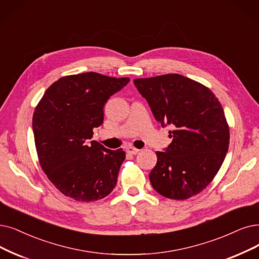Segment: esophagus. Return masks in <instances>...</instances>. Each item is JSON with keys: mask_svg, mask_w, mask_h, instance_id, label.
<instances>
[{"mask_svg": "<svg viewBox=\"0 0 259 259\" xmlns=\"http://www.w3.org/2000/svg\"><path fill=\"white\" fill-rule=\"evenodd\" d=\"M126 152L128 154H132V155H136L137 153H139V150L136 149V148H133V147H127L126 148Z\"/></svg>", "mask_w": 259, "mask_h": 259, "instance_id": "1", "label": "esophagus"}]
</instances>
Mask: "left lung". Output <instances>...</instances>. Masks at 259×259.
Masks as SVG:
<instances>
[{
	"mask_svg": "<svg viewBox=\"0 0 259 259\" xmlns=\"http://www.w3.org/2000/svg\"><path fill=\"white\" fill-rule=\"evenodd\" d=\"M161 125L170 124L172 142L156 152L157 163L149 178L164 198L187 200L200 193L220 170L230 144V126L213 92L181 74L136 78Z\"/></svg>",
	"mask_w": 259,
	"mask_h": 259,
	"instance_id": "8db88e82",
	"label": "left lung"
}]
</instances>
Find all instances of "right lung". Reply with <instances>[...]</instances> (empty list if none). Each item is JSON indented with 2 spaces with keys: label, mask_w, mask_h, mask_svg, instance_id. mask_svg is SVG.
<instances>
[{
  "label": "right lung",
  "mask_w": 259,
  "mask_h": 259,
  "mask_svg": "<svg viewBox=\"0 0 259 259\" xmlns=\"http://www.w3.org/2000/svg\"><path fill=\"white\" fill-rule=\"evenodd\" d=\"M130 81L96 72L66 75L54 81L33 115L41 169L56 189L81 202L98 201L116 187L125 153L89 142L104 120L107 100Z\"/></svg>",
  "instance_id": "obj_1"
}]
</instances>
